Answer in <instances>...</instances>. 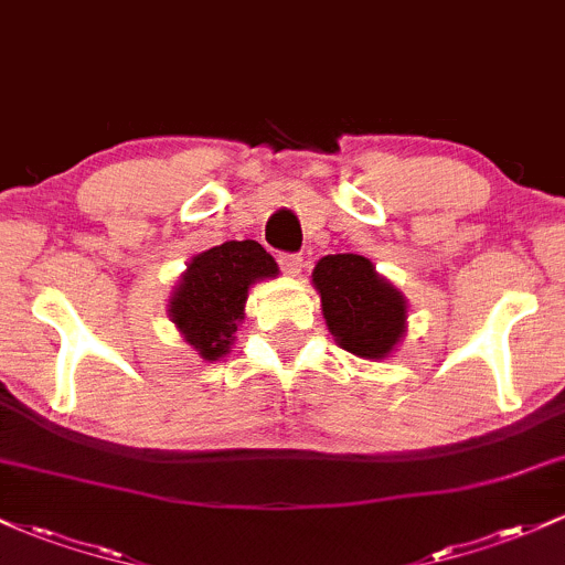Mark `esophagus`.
<instances>
[{
    "label": "esophagus",
    "instance_id": "obj_1",
    "mask_svg": "<svg viewBox=\"0 0 565 565\" xmlns=\"http://www.w3.org/2000/svg\"><path fill=\"white\" fill-rule=\"evenodd\" d=\"M280 266H282V271L288 277H299L301 266H305V258L294 256V253H285V256H280Z\"/></svg>",
    "mask_w": 565,
    "mask_h": 565
}]
</instances>
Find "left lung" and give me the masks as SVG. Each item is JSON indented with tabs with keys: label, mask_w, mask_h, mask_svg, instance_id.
<instances>
[{
	"label": "left lung",
	"mask_w": 565,
	"mask_h": 565,
	"mask_svg": "<svg viewBox=\"0 0 565 565\" xmlns=\"http://www.w3.org/2000/svg\"><path fill=\"white\" fill-rule=\"evenodd\" d=\"M320 309L333 342L366 361H385L406 337V299L355 253L323 256L312 269Z\"/></svg>",
	"instance_id": "1"
}]
</instances>
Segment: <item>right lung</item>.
<instances>
[{"label":"right lung","instance_id":"1","mask_svg":"<svg viewBox=\"0 0 565 565\" xmlns=\"http://www.w3.org/2000/svg\"><path fill=\"white\" fill-rule=\"evenodd\" d=\"M280 275L277 260L256 239L223 242L188 260L169 296V320L204 361H221L245 320L250 288Z\"/></svg>","mask_w":565,"mask_h":565}]
</instances>
